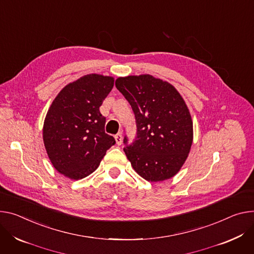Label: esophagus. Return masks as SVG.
I'll list each match as a JSON object with an SVG mask.
<instances>
[{
  "label": "esophagus",
  "mask_w": 254,
  "mask_h": 254,
  "mask_svg": "<svg viewBox=\"0 0 254 254\" xmlns=\"http://www.w3.org/2000/svg\"><path fill=\"white\" fill-rule=\"evenodd\" d=\"M115 141H117V144L120 146V145H122V143H123V135H122V133H118V134H115Z\"/></svg>",
  "instance_id": "34e87169"
}]
</instances>
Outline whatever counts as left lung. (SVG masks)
<instances>
[{"label":"left lung","mask_w":254,"mask_h":254,"mask_svg":"<svg viewBox=\"0 0 254 254\" xmlns=\"http://www.w3.org/2000/svg\"><path fill=\"white\" fill-rule=\"evenodd\" d=\"M115 86L130 104L135 141L124 149L135 172L157 182L173 177L189 156L193 139L190 110L179 92L151 75L120 77Z\"/></svg>","instance_id":"1"}]
</instances>
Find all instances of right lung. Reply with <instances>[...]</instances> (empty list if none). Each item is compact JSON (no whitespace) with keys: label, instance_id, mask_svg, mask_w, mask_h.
Returning a JSON list of instances; mask_svg holds the SVG:
<instances>
[{"label":"right lung","instance_id":"1","mask_svg":"<svg viewBox=\"0 0 254 254\" xmlns=\"http://www.w3.org/2000/svg\"><path fill=\"white\" fill-rule=\"evenodd\" d=\"M113 84L109 76L86 75L64 86L53 101L43 124V143L52 164L65 177L78 180L94 172L115 144L99 110Z\"/></svg>","mask_w":254,"mask_h":254}]
</instances>
